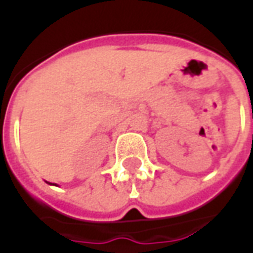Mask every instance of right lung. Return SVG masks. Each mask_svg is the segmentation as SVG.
Returning a JSON list of instances; mask_svg holds the SVG:
<instances>
[{"mask_svg":"<svg viewBox=\"0 0 253 253\" xmlns=\"http://www.w3.org/2000/svg\"><path fill=\"white\" fill-rule=\"evenodd\" d=\"M50 185H56V184H50Z\"/></svg>","mask_w":253,"mask_h":253,"instance_id":"obj_1","label":"right lung"}]
</instances>
